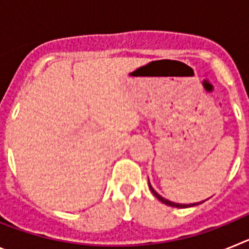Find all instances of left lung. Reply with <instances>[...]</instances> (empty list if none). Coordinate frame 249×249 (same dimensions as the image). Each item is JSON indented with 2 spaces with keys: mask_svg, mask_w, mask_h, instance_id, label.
Wrapping results in <instances>:
<instances>
[{
  "mask_svg": "<svg viewBox=\"0 0 249 249\" xmlns=\"http://www.w3.org/2000/svg\"><path fill=\"white\" fill-rule=\"evenodd\" d=\"M149 188H151L152 193H153V195H155L156 197H157V198L160 199V202H162V203L167 204V206H171V207H177V208H187V207H193V206H197V204H199V203H192V204H179V203H175V202H171V201H168V199L163 198V197H160V196L158 195V193L156 192V191L153 190V188H152V187H151V184H149Z\"/></svg>",
  "mask_w": 249,
  "mask_h": 249,
  "instance_id": "8db88e82",
  "label": "left lung"
}]
</instances>
